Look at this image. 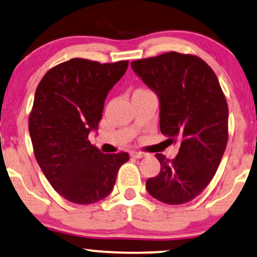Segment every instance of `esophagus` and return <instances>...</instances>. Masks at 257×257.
<instances>
[{
    "instance_id": "34e87169",
    "label": "esophagus",
    "mask_w": 257,
    "mask_h": 257,
    "mask_svg": "<svg viewBox=\"0 0 257 257\" xmlns=\"http://www.w3.org/2000/svg\"><path fill=\"white\" fill-rule=\"evenodd\" d=\"M146 155H147V154H146V153H144V152H135V151L131 152V157H133V158H136V159L145 158Z\"/></svg>"
}]
</instances>
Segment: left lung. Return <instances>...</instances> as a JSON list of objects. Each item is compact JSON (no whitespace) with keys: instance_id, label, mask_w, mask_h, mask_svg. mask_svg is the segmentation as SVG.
<instances>
[{"instance_id":"8db88e82","label":"left lung","mask_w":257,"mask_h":257,"mask_svg":"<svg viewBox=\"0 0 257 257\" xmlns=\"http://www.w3.org/2000/svg\"><path fill=\"white\" fill-rule=\"evenodd\" d=\"M131 65L159 97L161 133L180 145L172 160L155 154L161 168L147 179L148 193L170 205L188 203L212 180L225 151V96L215 72L199 57L170 52Z\"/></svg>"}]
</instances>
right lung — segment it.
<instances>
[{
    "mask_svg": "<svg viewBox=\"0 0 257 257\" xmlns=\"http://www.w3.org/2000/svg\"><path fill=\"white\" fill-rule=\"evenodd\" d=\"M128 60L99 64L74 58L52 67L35 91L28 129L34 155L52 187L71 203L87 205L111 193L125 152L103 154L89 141L104 100Z\"/></svg>",
    "mask_w": 257,
    "mask_h": 257,
    "instance_id": "right-lung-1",
    "label": "right lung"
}]
</instances>
